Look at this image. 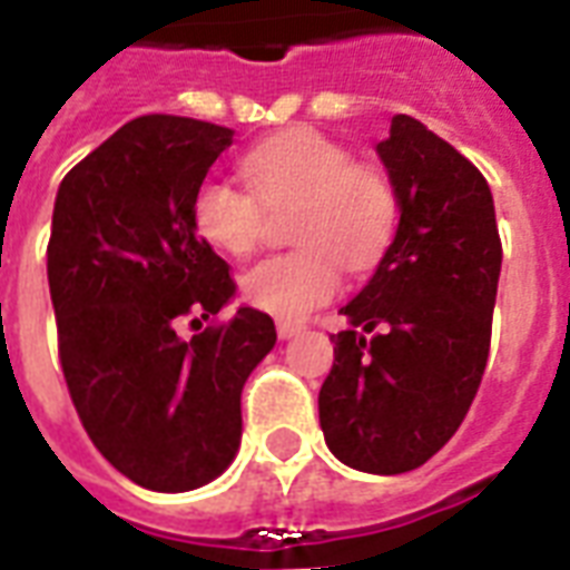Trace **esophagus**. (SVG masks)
Returning <instances> with one entry per match:
<instances>
[{
  "label": "esophagus",
  "instance_id": "esophagus-1",
  "mask_svg": "<svg viewBox=\"0 0 570 570\" xmlns=\"http://www.w3.org/2000/svg\"><path fill=\"white\" fill-rule=\"evenodd\" d=\"M305 330L302 323H293V321H277V335L281 338H293V335H298Z\"/></svg>",
  "mask_w": 570,
  "mask_h": 570
}]
</instances>
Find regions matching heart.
<instances>
[{
	"label": "heart",
	"instance_id": "1",
	"mask_svg": "<svg viewBox=\"0 0 570 570\" xmlns=\"http://www.w3.org/2000/svg\"><path fill=\"white\" fill-rule=\"evenodd\" d=\"M247 186L204 179L191 198V223L219 253L247 256L265 232V210L289 213V253L256 262L240 277L253 308L281 321H305L326 305L347 272H366L396 232L394 183L326 134L293 128L240 155Z\"/></svg>",
	"mask_w": 570,
	"mask_h": 570
}]
</instances>
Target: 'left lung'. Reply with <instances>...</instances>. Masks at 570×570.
Masks as SVG:
<instances>
[{"label":"left lung","mask_w":570,"mask_h":570,"mask_svg":"<svg viewBox=\"0 0 570 570\" xmlns=\"http://www.w3.org/2000/svg\"><path fill=\"white\" fill-rule=\"evenodd\" d=\"M400 225L372 281L342 314L321 428L342 464L406 473L461 428L482 382L501 277L489 183L409 116L379 142Z\"/></svg>","instance_id":"1"}]
</instances>
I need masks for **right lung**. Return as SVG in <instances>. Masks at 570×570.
I'll return each mask as SVG.
<instances>
[{
    "label": "right lung",
    "instance_id": "obj_1",
    "mask_svg": "<svg viewBox=\"0 0 570 570\" xmlns=\"http://www.w3.org/2000/svg\"><path fill=\"white\" fill-rule=\"evenodd\" d=\"M232 137L198 118H134L55 200L48 286L72 406L118 473L167 494L232 464L240 391L277 342L256 308L216 321L235 277L191 223L195 188Z\"/></svg>",
    "mask_w": 570,
    "mask_h": 570
}]
</instances>
